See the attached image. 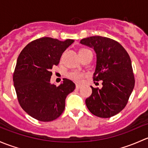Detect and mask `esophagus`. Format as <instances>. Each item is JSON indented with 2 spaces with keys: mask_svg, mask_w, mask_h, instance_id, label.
Listing matches in <instances>:
<instances>
[{
  "mask_svg": "<svg viewBox=\"0 0 148 148\" xmlns=\"http://www.w3.org/2000/svg\"><path fill=\"white\" fill-rule=\"evenodd\" d=\"M75 87H76V88H77V89H79V88H81V85H80V84H76V85H75Z\"/></svg>",
  "mask_w": 148,
  "mask_h": 148,
  "instance_id": "esophagus-1",
  "label": "esophagus"
}]
</instances>
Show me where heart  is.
<instances>
[{
  "label": "heart",
  "instance_id": "b5f03b06",
  "mask_svg": "<svg viewBox=\"0 0 148 148\" xmlns=\"http://www.w3.org/2000/svg\"><path fill=\"white\" fill-rule=\"evenodd\" d=\"M88 49H85V48H82L79 51H87ZM85 74L84 73L80 72L78 71H71L70 72L68 73L67 76H68V78L71 79V80H74L75 82H81L83 80V77H85Z\"/></svg>",
  "mask_w": 148,
  "mask_h": 148
}]
</instances>
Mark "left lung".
<instances>
[{
    "mask_svg": "<svg viewBox=\"0 0 148 148\" xmlns=\"http://www.w3.org/2000/svg\"><path fill=\"white\" fill-rule=\"evenodd\" d=\"M80 43L93 48L97 61L93 80H102V88H92L85 100L90 112L108 118L119 113L127 105L135 86V77L128 53L117 41L102 36L83 38Z\"/></svg>",
    "mask_w": 148,
    "mask_h": 148,
    "instance_id": "1",
    "label": "left lung"
}]
</instances>
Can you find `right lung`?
<instances>
[{"label": "right lung", "instance_id": "1", "mask_svg": "<svg viewBox=\"0 0 148 148\" xmlns=\"http://www.w3.org/2000/svg\"><path fill=\"white\" fill-rule=\"evenodd\" d=\"M73 42L72 39L60 41L43 37L30 42L20 53L13 84L20 106L32 118L50 122L63 113L65 98L75 85L67 78L58 87L51 84V71Z\"/></svg>", "mask_w": 148, "mask_h": 148}]
</instances>
